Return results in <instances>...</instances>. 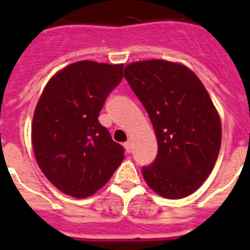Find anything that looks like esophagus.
I'll list each match as a JSON object with an SVG mask.
<instances>
[{
  "mask_svg": "<svg viewBox=\"0 0 250 250\" xmlns=\"http://www.w3.org/2000/svg\"><path fill=\"white\" fill-rule=\"evenodd\" d=\"M125 152L127 153H131L132 152V143L131 141H127V143H125Z\"/></svg>",
  "mask_w": 250,
  "mask_h": 250,
  "instance_id": "esophagus-1",
  "label": "esophagus"
}]
</instances>
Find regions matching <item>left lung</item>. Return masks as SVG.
<instances>
[{"label": "left lung", "instance_id": "obj_1", "mask_svg": "<svg viewBox=\"0 0 250 250\" xmlns=\"http://www.w3.org/2000/svg\"><path fill=\"white\" fill-rule=\"evenodd\" d=\"M125 78L144 105L158 141L145 182L166 198L189 196L217 162L221 119L204 84L189 68L162 60L128 64Z\"/></svg>", "mask_w": 250, "mask_h": 250}]
</instances>
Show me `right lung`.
<instances>
[{"label":"right lung","instance_id":"1","mask_svg":"<svg viewBox=\"0 0 250 250\" xmlns=\"http://www.w3.org/2000/svg\"><path fill=\"white\" fill-rule=\"evenodd\" d=\"M123 79V64L80 61L54 75L32 121V145L41 171L63 193L89 197L125 158L98 114Z\"/></svg>","mask_w":250,"mask_h":250}]
</instances>
